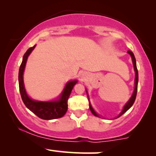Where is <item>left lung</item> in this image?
Wrapping results in <instances>:
<instances>
[{"label": "left lung", "mask_w": 156, "mask_h": 156, "mask_svg": "<svg viewBox=\"0 0 156 156\" xmlns=\"http://www.w3.org/2000/svg\"><path fill=\"white\" fill-rule=\"evenodd\" d=\"M128 53L130 54V56L132 58V61H133V67H134V70L135 72H136V78H135V88H134V91L133 93V95L132 96L130 97V98L129 101H128L127 103H126V104L124 105L123 108V111H121V113H120L119 115L117 118H119L120 116H121L123 115V113H125L126 111H128V109L130 108V107L132 106L133 105V103L135 102V100H136V95H137V90H138V69H137V66H136V58L134 56V54L133 52H131L130 51H128ZM86 93H87V95H88V91L86 90ZM89 100V98H88ZM89 108H90V110L91 111V113H92L93 115L95 116H97V117H99V115L98 114H97L96 112H95L94 110H93V107L91 106L90 105V101H89Z\"/></svg>", "instance_id": "8db88e82"}]
</instances>
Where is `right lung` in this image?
Masks as SVG:
<instances>
[{
  "instance_id": "obj_1",
  "label": "right lung",
  "mask_w": 156,
  "mask_h": 156,
  "mask_svg": "<svg viewBox=\"0 0 156 156\" xmlns=\"http://www.w3.org/2000/svg\"><path fill=\"white\" fill-rule=\"evenodd\" d=\"M34 46L30 48L24 54L21 65L19 68V73H18V82H19V90L21 95L22 100L24 104L28 108L32 111L33 113L43 120H52L56 119L63 117L65 115L68 110V100L69 98L71 90L73 88V86L76 84L78 80H71L67 83L64 88L63 92L60 95L59 99L56 101H37L30 98L25 89L23 83V72L26 67L27 59L29 55L35 48Z\"/></svg>"
}]
</instances>
